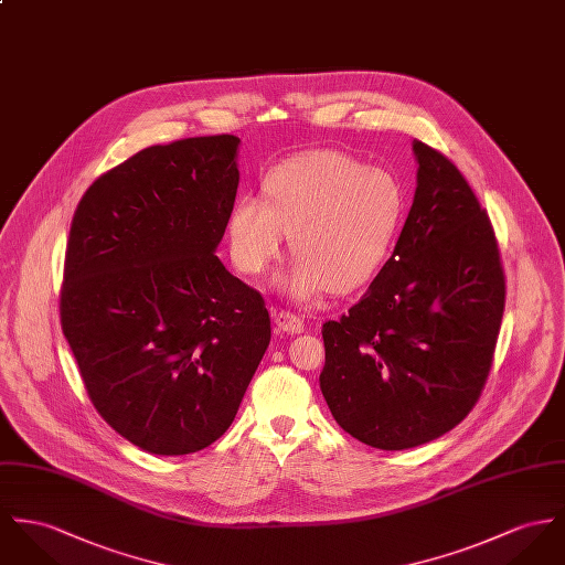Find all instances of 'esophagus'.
Returning <instances> with one entry per match:
<instances>
[{"label": "esophagus", "mask_w": 565, "mask_h": 565, "mask_svg": "<svg viewBox=\"0 0 565 565\" xmlns=\"http://www.w3.org/2000/svg\"><path fill=\"white\" fill-rule=\"evenodd\" d=\"M275 324H277L281 331L292 333V335L301 333L305 327L303 318H301V316H297V313H292V311H284V309L275 313Z\"/></svg>", "instance_id": "34e87169"}]
</instances>
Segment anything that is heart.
<instances>
[{"instance_id":"heart-1","label":"heart","mask_w":565,"mask_h":565,"mask_svg":"<svg viewBox=\"0 0 565 565\" xmlns=\"http://www.w3.org/2000/svg\"><path fill=\"white\" fill-rule=\"evenodd\" d=\"M264 200L243 195L227 215L230 256L245 275H260L288 232L297 256L281 288L297 301L356 290L390 252L404 211L399 182L340 150L295 154L262 180Z\"/></svg>"}]
</instances>
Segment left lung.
<instances>
[{
  "instance_id": "left-lung-1",
  "label": "left lung",
  "mask_w": 565,
  "mask_h": 565,
  "mask_svg": "<svg viewBox=\"0 0 565 565\" xmlns=\"http://www.w3.org/2000/svg\"><path fill=\"white\" fill-rule=\"evenodd\" d=\"M411 213L359 303L322 324L320 390L340 428L408 449L456 428L488 381L505 273L488 213L460 170L424 141Z\"/></svg>"
}]
</instances>
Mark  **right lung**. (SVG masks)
<instances>
[{"instance_id": "obj_1", "label": "right lung", "mask_w": 565, "mask_h": 565, "mask_svg": "<svg viewBox=\"0 0 565 565\" xmlns=\"http://www.w3.org/2000/svg\"><path fill=\"white\" fill-rule=\"evenodd\" d=\"M234 135L139 150L87 186L60 320L98 415L143 451L215 443L270 342L260 292L217 256L236 200Z\"/></svg>"}]
</instances>
